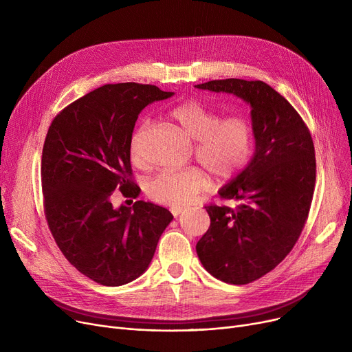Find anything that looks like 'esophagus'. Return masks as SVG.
I'll use <instances>...</instances> for the list:
<instances>
[{
    "label": "esophagus",
    "mask_w": 352,
    "mask_h": 352,
    "mask_svg": "<svg viewBox=\"0 0 352 352\" xmlns=\"http://www.w3.org/2000/svg\"><path fill=\"white\" fill-rule=\"evenodd\" d=\"M182 211H184V208H182V207H171V212H173V215H174V217H178Z\"/></svg>",
    "instance_id": "esophagus-1"
}]
</instances>
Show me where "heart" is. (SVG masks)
<instances>
[{"instance_id": "1", "label": "heart", "mask_w": 352, "mask_h": 352, "mask_svg": "<svg viewBox=\"0 0 352 352\" xmlns=\"http://www.w3.org/2000/svg\"><path fill=\"white\" fill-rule=\"evenodd\" d=\"M168 116L182 133L195 140V157L217 178H232L250 162L254 151V126L247 117L221 118L217 109L197 100L174 105ZM146 129L148 122L140 124L129 138V157L135 165L142 164L141 142ZM207 186L206 171L192 165L157 174L146 184V194L158 204L179 207L191 202Z\"/></svg>"}]
</instances>
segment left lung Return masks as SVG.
<instances>
[{"mask_svg":"<svg viewBox=\"0 0 352 352\" xmlns=\"http://www.w3.org/2000/svg\"><path fill=\"white\" fill-rule=\"evenodd\" d=\"M195 87L230 92L252 108L255 154L219 191L239 206H206L211 224L195 247L215 278L250 284L278 265L304 230L316 188L312 137L295 108L263 81L228 78Z\"/></svg>","mask_w":352,"mask_h":352,"instance_id":"obj_1","label":"left lung"}]
</instances>
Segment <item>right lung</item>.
Masks as SVG:
<instances>
[{
	"mask_svg": "<svg viewBox=\"0 0 352 352\" xmlns=\"http://www.w3.org/2000/svg\"><path fill=\"white\" fill-rule=\"evenodd\" d=\"M173 92L150 84H105L52 120L43 146L44 214L58 248L105 287L131 283L150 265L173 214L151 202L113 207L116 190L137 198L129 138L141 111Z\"/></svg>",
	"mask_w": 352,
	"mask_h": 352,
	"instance_id": "add662e5",
	"label": "right lung"
}]
</instances>
